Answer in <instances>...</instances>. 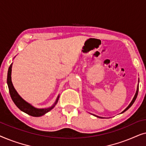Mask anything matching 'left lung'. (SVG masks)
<instances>
[{
  "label": "left lung",
  "instance_id": "8db88e82",
  "mask_svg": "<svg viewBox=\"0 0 146 146\" xmlns=\"http://www.w3.org/2000/svg\"><path fill=\"white\" fill-rule=\"evenodd\" d=\"M139 80L138 79V84H137V90H136V92H135V95H134V97H133V98L132 99V100H131V102H130V104H129L128 105V106H127L126 108H125L124 110H123L122 112H121V113H123L124 112V111H125L126 110H128L129 108H130L131 106H132V104L133 103H134V102H135V99H136V98H137V94H138V90H139ZM94 115V114H93ZM95 115V116H96V117H100V118H103L102 117H100V116H98V115Z\"/></svg>",
  "mask_w": 146,
  "mask_h": 146
}]
</instances>
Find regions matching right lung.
Here are the masks:
<instances>
[{
    "mask_svg": "<svg viewBox=\"0 0 146 146\" xmlns=\"http://www.w3.org/2000/svg\"><path fill=\"white\" fill-rule=\"evenodd\" d=\"M12 66H13V63H11V64L10 65L9 68V70H8V74H7V84L8 87L9 89V92L11 94V98L14 102V103L15 104V105L21 110V111H23V112H25L27 114L34 117H40L42 115H44L45 113L48 112L49 111H50L52 109H53L55 107L56 104L58 101L60 95L58 96L55 102L53 104L52 106H51L50 107L48 108H37L33 106V105H31V104L27 102V101L25 100L19 94V93L17 92L16 90L15 87L12 82V79H11V73H12Z\"/></svg>",
    "mask_w": 146,
    "mask_h": 146,
    "instance_id": "1",
    "label": "right lung"
}]
</instances>
